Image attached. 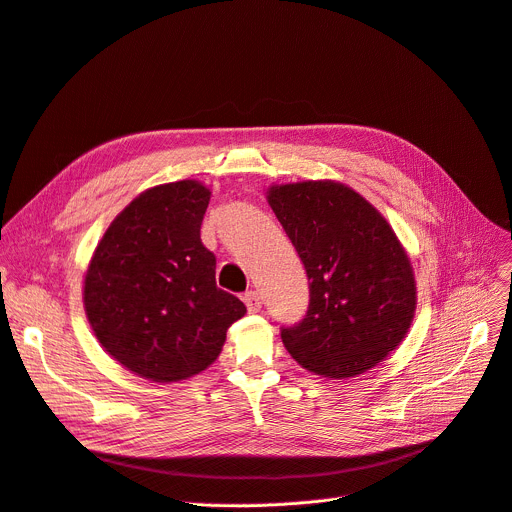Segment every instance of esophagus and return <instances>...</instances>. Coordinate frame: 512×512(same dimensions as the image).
Returning a JSON list of instances; mask_svg holds the SVG:
<instances>
[{
  "label": "esophagus",
  "mask_w": 512,
  "mask_h": 512,
  "mask_svg": "<svg viewBox=\"0 0 512 512\" xmlns=\"http://www.w3.org/2000/svg\"><path fill=\"white\" fill-rule=\"evenodd\" d=\"M242 301H244V305H247V309H249V314H257V311L261 309V297H259V295L255 293V291H249V293H244Z\"/></svg>",
  "instance_id": "34e87169"
}]
</instances>
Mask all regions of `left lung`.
Wrapping results in <instances>:
<instances>
[{
  "instance_id": "1",
  "label": "left lung",
  "mask_w": 512,
  "mask_h": 512,
  "mask_svg": "<svg viewBox=\"0 0 512 512\" xmlns=\"http://www.w3.org/2000/svg\"><path fill=\"white\" fill-rule=\"evenodd\" d=\"M265 194L309 280L305 318L282 328L286 351L332 381L381 364L416 311L412 263L389 221L335 180L274 184Z\"/></svg>"
}]
</instances>
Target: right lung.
Returning a JSON list of instances; mask_svg holds the SVG:
<instances>
[{"label": "right lung", "mask_w": 512, "mask_h": 512, "mask_svg": "<svg viewBox=\"0 0 512 512\" xmlns=\"http://www.w3.org/2000/svg\"><path fill=\"white\" fill-rule=\"evenodd\" d=\"M211 190L198 180L144 190L110 221L85 270L83 307L125 370L180 383L209 368L244 303L217 288L201 242Z\"/></svg>", "instance_id": "right-lung-1"}]
</instances>
